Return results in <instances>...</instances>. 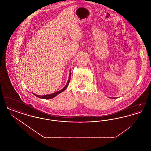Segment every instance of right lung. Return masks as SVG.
Segmentation results:
<instances>
[{"mask_svg": "<svg viewBox=\"0 0 151 151\" xmlns=\"http://www.w3.org/2000/svg\"><path fill=\"white\" fill-rule=\"evenodd\" d=\"M70 79H71V73H70V75H69V79L67 81V84L65 85V86L62 89H61L60 91H58L57 92H55L54 93L50 94H47V95H44V96H39V95H37L36 94H34L36 96L38 97V98H41V99H52L54 97H55L56 96H57L58 94H59V93H60L61 92H62L63 91H64L65 89L67 88V86H68L69 84V83L70 81Z\"/></svg>", "mask_w": 151, "mask_h": 151, "instance_id": "obj_1", "label": "right lung"}]
</instances>
